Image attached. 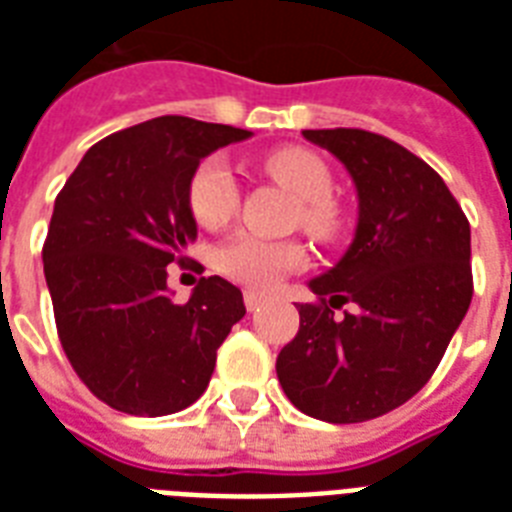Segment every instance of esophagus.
<instances>
[{
  "label": "esophagus",
  "instance_id": "1",
  "mask_svg": "<svg viewBox=\"0 0 512 512\" xmlns=\"http://www.w3.org/2000/svg\"><path fill=\"white\" fill-rule=\"evenodd\" d=\"M265 300H268V297L260 295V292H255V289H247V292H244V303H247V311H260V308L265 305Z\"/></svg>",
  "mask_w": 512,
  "mask_h": 512
}]
</instances>
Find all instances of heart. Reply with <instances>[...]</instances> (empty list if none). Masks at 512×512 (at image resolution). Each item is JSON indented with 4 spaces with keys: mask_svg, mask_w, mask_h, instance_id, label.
I'll return each instance as SVG.
<instances>
[{
    "mask_svg": "<svg viewBox=\"0 0 512 512\" xmlns=\"http://www.w3.org/2000/svg\"><path fill=\"white\" fill-rule=\"evenodd\" d=\"M265 172L300 199V225L311 236L327 239L340 228V212L332 201L335 177L327 162L308 148H279L265 156ZM188 204L193 217L207 228H217L239 207V180L223 156H209L188 183ZM305 263V252L295 241H265L239 233L215 252V265L225 276L273 287L287 271Z\"/></svg>",
    "mask_w": 512,
    "mask_h": 512,
    "instance_id": "1",
    "label": "heart"
}]
</instances>
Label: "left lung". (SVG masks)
I'll use <instances>...</instances> for the list:
<instances>
[{
	"mask_svg": "<svg viewBox=\"0 0 512 512\" xmlns=\"http://www.w3.org/2000/svg\"><path fill=\"white\" fill-rule=\"evenodd\" d=\"M356 185V233L319 303L297 305L300 332L276 358L292 404L316 420L366 422L406 404L436 372L473 297L470 223L420 156L366 130H303ZM357 311L342 320L334 308Z\"/></svg>",
	"mask_w": 512,
	"mask_h": 512,
	"instance_id": "1",
	"label": "left lung"
}]
</instances>
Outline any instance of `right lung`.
I'll return each mask as SVG.
<instances>
[{
	"label": "right lung",
	"instance_id": "1",
	"mask_svg": "<svg viewBox=\"0 0 512 512\" xmlns=\"http://www.w3.org/2000/svg\"><path fill=\"white\" fill-rule=\"evenodd\" d=\"M247 138L228 124L159 116L95 143L55 199L42 260L60 345L119 412L162 417L191 406L247 313L241 289L220 276L201 279L183 305L167 287V265L199 233L193 172Z\"/></svg>",
	"mask_w": 512,
	"mask_h": 512
}]
</instances>
